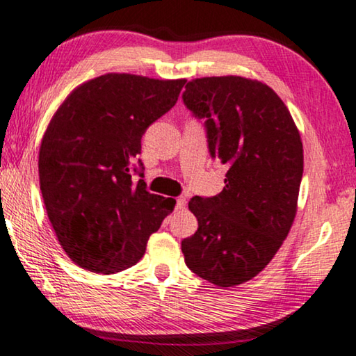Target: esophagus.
<instances>
[{
	"label": "esophagus",
	"instance_id": "esophagus-1",
	"mask_svg": "<svg viewBox=\"0 0 356 356\" xmlns=\"http://www.w3.org/2000/svg\"><path fill=\"white\" fill-rule=\"evenodd\" d=\"M185 204H187V201H185V198H177L176 201V209L177 211H182L185 208Z\"/></svg>",
	"mask_w": 356,
	"mask_h": 356
}]
</instances>
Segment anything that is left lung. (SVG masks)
Masks as SVG:
<instances>
[{
	"label": "left lung",
	"mask_w": 356,
	"mask_h": 356,
	"mask_svg": "<svg viewBox=\"0 0 356 356\" xmlns=\"http://www.w3.org/2000/svg\"><path fill=\"white\" fill-rule=\"evenodd\" d=\"M184 102L206 118L211 155L229 166L219 195L188 201L198 230L182 241L185 264L200 278L232 288L261 273L288 236L304 147L288 107L257 79L195 78Z\"/></svg>",
	"instance_id": "1"
}]
</instances>
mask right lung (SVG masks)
<instances>
[{"mask_svg": "<svg viewBox=\"0 0 356 356\" xmlns=\"http://www.w3.org/2000/svg\"><path fill=\"white\" fill-rule=\"evenodd\" d=\"M185 81L107 73L76 86L52 115L40 145V188L78 267L102 275L132 267L174 211L176 200L148 193L132 172L145 129L174 107Z\"/></svg>", "mask_w": 356, "mask_h": 356, "instance_id": "add662e5", "label": "right lung"}]
</instances>
